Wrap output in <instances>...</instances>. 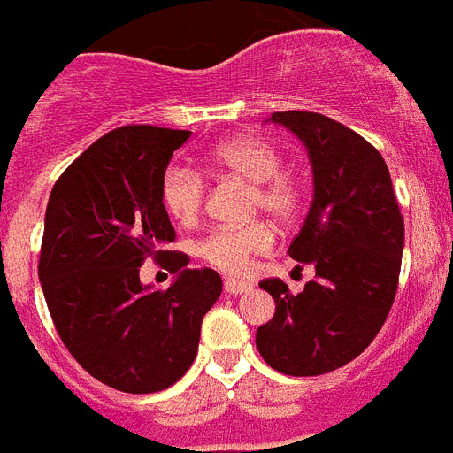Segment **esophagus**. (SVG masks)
<instances>
[{
  "mask_svg": "<svg viewBox=\"0 0 453 453\" xmlns=\"http://www.w3.org/2000/svg\"><path fill=\"white\" fill-rule=\"evenodd\" d=\"M223 288H226V293H230V296H239V293H246V290H251L253 284H251V281H244V279H230V277H227L226 281H223Z\"/></svg>",
  "mask_w": 453,
  "mask_h": 453,
  "instance_id": "34e87169",
  "label": "esophagus"
}]
</instances>
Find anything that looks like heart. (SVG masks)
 <instances>
[{
  "label": "heart",
  "mask_w": 453,
  "mask_h": 453,
  "mask_svg": "<svg viewBox=\"0 0 453 453\" xmlns=\"http://www.w3.org/2000/svg\"><path fill=\"white\" fill-rule=\"evenodd\" d=\"M209 165L246 181L256 183V207H263L274 219H290L300 207L303 188L297 179L281 172L279 150L263 137H234L216 143L209 150ZM204 200V179L186 165H174L163 179V204L174 220L188 226L200 216ZM274 234L265 223L242 227H219L202 239L197 251L209 265L223 272L249 270L253 256L270 251Z\"/></svg>",
  "instance_id": "b5f03b06"
}]
</instances>
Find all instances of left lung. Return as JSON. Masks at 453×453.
<instances>
[{
	"label": "left lung",
	"instance_id": "left-lung-1",
	"mask_svg": "<svg viewBox=\"0 0 453 453\" xmlns=\"http://www.w3.org/2000/svg\"><path fill=\"white\" fill-rule=\"evenodd\" d=\"M307 149L314 179L310 211L288 256L314 281L290 296L281 279L260 288L277 311L256 333L265 363L293 377L347 365L370 347L398 290L405 223L380 150L337 120L311 111L272 113Z\"/></svg>",
	"mask_w": 453,
	"mask_h": 453
}]
</instances>
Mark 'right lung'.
<instances>
[{
	"label": "right lung",
	"instance_id": "right-lung-1",
	"mask_svg": "<svg viewBox=\"0 0 453 453\" xmlns=\"http://www.w3.org/2000/svg\"><path fill=\"white\" fill-rule=\"evenodd\" d=\"M188 130L127 125L81 153L50 190L39 281L55 330L102 384L123 393L163 391L188 372L202 319L220 297V274L188 270L165 251L174 227L163 179ZM146 257L177 272L167 291L142 285Z\"/></svg>",
	"mask_w": 453,
	"mask_h": 453
}]
</instances>
